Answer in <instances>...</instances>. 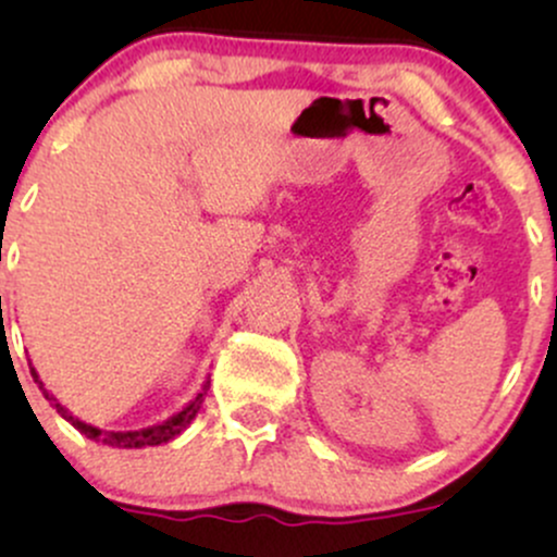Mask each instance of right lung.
I'll use <instances>...</instances> for the list:
<instances>
[{"instance_id": "obj_1", "label": "right lung", "mask_w": 557, "mask_h": 557, "mask_svg": "<svg viewBox=\"0 0 557 557\" xmlns=\"http://www.w3.org/2000/svg\"><path fill=\"white\" fill-rule=\"evenodd\" d=\"M30 374H34L36 385L41 387L44 398L52 403V406L57 408V413H60L62 419L70 421V424H73L81 434H86L88 440H96V443L112 445V447H146V445L170 443V440H175L177 434H181L185 426H188L190 421L196 419L198 408H201V403H203V395H207V389H209V380H207L201 385V393H198L190 403H185L183 411H177L175 417L159 421V424H154V426H144V430H131V432H107V430H99V426H94V424H86V421H81L78 417H73V413H70L65 406H62V403H57L54 395L49 393L47 387H44L41 380H38V372L34 367H30Z\"/></svg>"}]
</instances>
